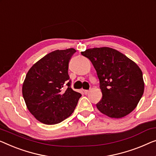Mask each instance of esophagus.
<instances>
[{"label":"esophagus","instance_id":"34e87169","mask_svg":"<svg viewBox=\"0 0 156 156\" xmlns=\"http://www.w3.org/2000/svg\"><path fill=\"white\" fill-rule=\"evenodd\" d=\"M83 92H84L85 94H88L89 93V90H83Z\"/></svg>","mask_w":156,"mask_h":156}]
</instances>
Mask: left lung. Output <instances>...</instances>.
Here are the masks:
<instances>
[{
  "label": "left lung",
  "instance_id": "obj_1",
  "mask_svg": "<svg viewBox=\"0 0 156 156\" xmlns=\"http://www.w3.org/2000/svg\"><path fill=\"white\" fill-rule=\"evenodd\" d=\"M81 53L91 60L99 79L103 95L96 104L99 111L112 118H121L133 111L144 91L138 65L108 47L89 48Z\"/></svg>",
  "mask_w": 156,
  "mask_h": 156
}]
</instances>
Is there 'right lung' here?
Here are the masks:
<instances>
[{
    "mask_svg": "<svg viewBox=\"0 0 156 156\" xmlns=\"http://www.w3.org/2000/svg\"><path fill=\"white\" fill-rule=\"evenodd\" d=\"M74 48L47 54L29 69L22 85V95L28 110L46 125L61 122L74 112L82 95L71 88L69 62ZM65 85L67 89L62 90Z\"/></svg>",
    "mask_w": 156,
    "mask_h": 156,
    "instance_id": "right-lung-1",
    "label": "right lung"
}]
</instances>
